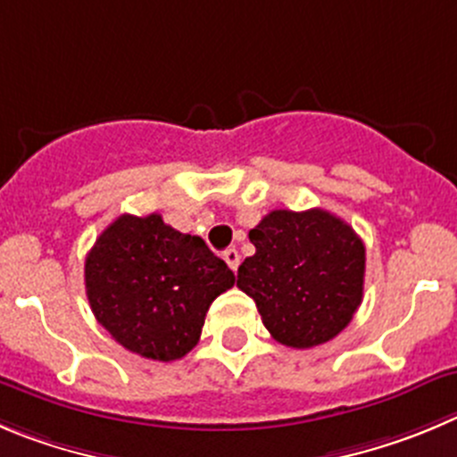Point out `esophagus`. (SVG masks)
Returning a JSON list of instances; mask_svg holds the SVG:
<instances>
[{
    "instance_id": "1",
    "label": "esophagus",
    "mask_w": 457,
    "mask_h": 457,
    "mask_svg": "<svg viewBox=\"0 0 457 457\" xmlns=\"http://www.w3.org/2000/svg\"><path fill=\"white\" fill-rule=\"evenodd\" d=\"M223 259H225V262H228V266L232 268L234 272L238 270V263H241V254H238L237 250L228 248V250H225V253H223Z\"/></svg>"
}]
</instances>
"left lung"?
Listing matches in <instances>:
<instances>
[{"mask_svg":"<svg viewBox=\"0 0 457 457\" xmlns=\"http://www.w3.org/2000/svg\"><path fill=\"white\" fill-rule=\"evenodd\" d=\"M257 248L238 266L263 325L287 347L336 338L363 302L365 245L352 225L325 209H275L250 229Z\"/></svg>","mask_w":457,"mask_h":457,"instance_id":"obj_1","label":"left lung"}]
</instances>
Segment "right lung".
<instances>
[{"label":"right lung","mask_w":457,"mask_h":457,"mask_svg":"<svg viewBox=\"0 0 457 457\" xmlns=\"http://www.w3.org/2000/svg\"><path fill=\"white\" fill-rule=\"evenodd\" d=\"M232 287L228 263L160 214L119 216L85 257L94 318L128 352L151 361L189 353L209 304Z\"/></svg>","instance_id":"add662e5"}]
</instances>
